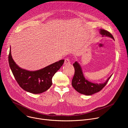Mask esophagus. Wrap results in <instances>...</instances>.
<instances>
[{
  "instance_id": "obj_1",
  "label": "esophagus",
  "mask_w": 128,
  "mask_h": 128,
  "mask_svg": "<svg viewBox=\"0 0 128 128\" xmlns=\"http://www.w3.org/2000/svg\"><path fill=\"white\" fill-rule=\"evenodd\" d=\"M64 64H70V60L68 58H66L65 60V61H64Z\"/></svg>"
}]
</instances>
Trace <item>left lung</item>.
Masks as SVG:
<instances>
[{
	"label": "left lung",
	"mask_w": 128,
	"mask_h": 128,
	"mask_svg": "<svg viewBox=\"0 0 128 128\" xmlns=\"http://www.w3.org/2000/svg\"><path fill=\"white\" fill-rule=\"evenodd\" d=\"M100 33L102 36H107L114 40L112 35L105 30L100 29ZM73 65L74 68L75 72L74 76L72 80V86L78 92L86 95H91L99 92L106 86L108 80L110 79L112 76V75L103 84H98L93 83L86 80L84 76L82 68L78 62H76Z\"/></svg>",
	"instance_id": "obj_1"
}]
</instances>
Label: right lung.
Wrapping results in <instances>:
<instances>
[{
	"label": "right lung",
	"instance_id": "obj_1",
	"mask_svg": "<svg viewBox=\"0 0 128 128\" xmlns=\"http://www.w3.org/2000/svg\"><path fill=\"white\" fill-rule=\"evenodd\" d=\"M64 60H60L42 69L30 71L21 68L14 62L10 52L8 63L18 84L24 90L32 94H40L48 90L52 85V78L61 68Z\"/></svg>",
	"mask_w": 128,
	"mask_h": 128
}]
</instances>
